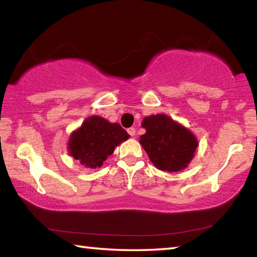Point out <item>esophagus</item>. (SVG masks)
I'll return each instance as SVG.
<instances>
[{
  "label": "esophagus",
  "instance_id": "esophagus-1",
  "mask_svg": "<svg viewBox=\"0 0 257 257\" xmlns=\"http://www.w3.org/2000/svg\"><path fill=\"white\" fill-rule=\"evenodd\" d=\"M127 133L130 135V136H135V135H136V129H135L134 127H132V128H128L127 129Z\"/></svg>",
  "mask_w": 257,
  "mask_h": 257
}]
</instances>
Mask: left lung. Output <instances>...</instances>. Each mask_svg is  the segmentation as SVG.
Wrapping results in <instances>:
<instances>
[{
	"label": "left lung",
	"mask_w": 257,
	"mask_h": 257,
	"mask_svg": "<svg viewBox=\"0 0 257 257\" xmlns=\"http://www.w3.org/2000/svg\"><path fill=\"white\" fill-rule=\"evenodd\" d=\"M142 125L146 133L139 143L156 168L173 172L187 167L197 149L196 138L188 129L165 114L147 116Z\"/></svg>",
	"instance_id": "8db88e82"
}]
</instances>
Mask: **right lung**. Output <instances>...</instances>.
I'll return each instance as SVG.
<instances>
[{
  "label": "right lung",
  "mask_w": 257,
  "mask_h": 257,
  "mask_svg": "<svg viewBox=\"0 0 257 257\" xmlns=\"http://www.w3.org/2000/svg\"><path fill=\"white\" fill-rule=\"evenodd\" d=\"M129 135L118 123H110L101 116H90L71 135L70 154L86 168L102 167L104 161Z\"/></svg>",
  "instance_id": "right-lung-1"
}]
</instances>
